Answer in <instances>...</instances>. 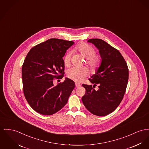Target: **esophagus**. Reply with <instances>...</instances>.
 <instances>
[{
  "instance_id": "1",
  "label": "esophagus",
  "mask_w": 149,
  "mask_h": 149,
  "mask_svg": "<svg viewBox=\"0 0 149 149\" xmlns=\"http://www.w3.org/2000/svg\"><path fill=\"white\" fill-rule=\"evenodd\" d=\"M75 86H76V88H79V86H81V84H79V83L76 82V83H75Z\"/></svg>"
}]
</instances>
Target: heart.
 <instances>
[{
  "label": "heart",
  "instance_id": "b5f03b06",
  "mask_svg": "<svg viewBox=\"0 0 149 149\" xmlns=\"http://www.w3.org/2000/svg\"><path fill=\"white\" fill-rule=\"evenodd\" d=\"M86 59V63L93 70H97L100 65V61L99 58L95 56L96 51L90 45L87 43H81L75 49ZM71 54L67 53L64 57V64L66 67H69L70 64ZM89 74V71L86 68H79L74 67L68 70L66 73L67 77L74 81L79 82L85 79Z\"/></svg>",
  "mask_w": 149,
  "mask_h": 149
}]
</instances>
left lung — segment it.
<instances>
[{"instance_id": "left-lung-1", "label": "left lung", "mask_w": 149, "mask_h": 149, "mask_svg": "<svg viewBox=\"0 0 149 149\" xmlns=\"http://www.w3.org/2000/svg\"><path fill=\"white\" fill-rule=\"evenodd\" d=\"M98 50L101 63L89 81L94 85L82 84L86 89L82 101L86 109L93 115L104 116L119 106L124 97L129 72L127 64L118 50L103 40L90 39ZM98 90L94 88L97 85Z\"/></svg>"}]
</instances>
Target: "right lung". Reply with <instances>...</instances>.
Masks as SVG:
<instances>
[{"label": "right lung", "instance_id": "add662e5", "mask_svg": "<svg viewBox=\"0 0 149 149\" xmlns=\"http://www.w3.org/2000/svg\"><path fill=\"white\" fill-rule=\"evenodd\" d=\"M74 42L51 38L33 47L22 67L23 91L30 107L44 115H52L67 103L75 87L74 81L65 78L54 86V79L64 76L63 57Z\"/></svg>", "mask_w": 149, "mask_h": 149}]
</instances>
